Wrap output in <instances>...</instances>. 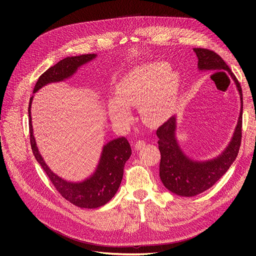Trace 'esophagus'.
Masks as SVG:
<instances>
[{
    "instance_id": "obj_1",
    "label": "esophagus",
    "mask_w": 256,
    "mask_h": 256,
    "mask_svg": "<svg viewBox=\"0 0 256 256\" xmlns=\"http://www.w3.org/2000/svg\"><path fill=\"white\" fill-rule=\"evenodd\" d=\"M146 146V142L144 140H136V144H134V148H136V150H140L142 148H144Z\"/></svg>"
}]
</instances>
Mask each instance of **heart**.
I'll return each mask as SVG.
<instances>
[{
  "label": "heart",
  "mask_w": 256,
  "mask_h": 256,
  "mask_svg": "<svg viewBox=\"0 0 256 256\" xmlns=\"http://www.w3.org/2000/svg\"><path fill=\"white\" fill-rule=\"evenodd\" d=\"M169 70V64L154 62L128 72L116 85V101L109 103L112 120L118 124L130 122V106L142 107V118L149 124L165 120L173 108L178 87V76Z\"/></svg>",
  "instance_id": "1"
}]
</instances>
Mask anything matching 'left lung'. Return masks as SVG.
Returning a JSON list of instances; mask_svg holds the SVG:
<instances>
[{"instance_id": "1", "label": "left lung", "mask_w": 256, "mask_h": 256, "mask_svg": "<svg viewBox=\"0 0 256 256\" xmlns=\"http://www.w3.org/2000/svg\"><path fill=\"white\" fill-rule=\"evenodd\" d=\"M198 58V66L202 70H227L234 80L241 99V112L233 138L225 151L218 157L198 162L188 158L179 148L175 138L176 118L171 116L157 130L158 144L161 153L160 178L164 186L180 196H194L208 188L220 179L235 161L242 138V89L237 78L224 60L212 50L194 48Z\"/></svg>"}]
</instances>
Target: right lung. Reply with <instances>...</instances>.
<instances>
[{"label":"right lung","instance_id":"right-lung-1","mask_svg":"<svg viewBox=\"0 0 256 256\" xmlns=\"http://www.w3.org/2000/svg\"><path fill=\"white\" fill-rule=\"evenodd\" d=\"M95 58L96 54H89L78 56H68L60 60L58 64L46 70L38 78L34 86L33 93L38 92L46 84L60 82L66 78H70L74 72H76L79 66L92 60ZM32 99L33 96L30 97L28 107L29 132L32 152L35 159L38 160V162L40 164L50 179L56 190L64 198L79 208H96L107 204L116 194L122 184L126 162L132 155L130 144L128 140L122 136L107 142L103 147L96 171L88 179L82 182L66 181L48 168L38 152L31 124L30 108Z\"/></svg>","mask_w":256,"mask_h":256}]
</instances>
